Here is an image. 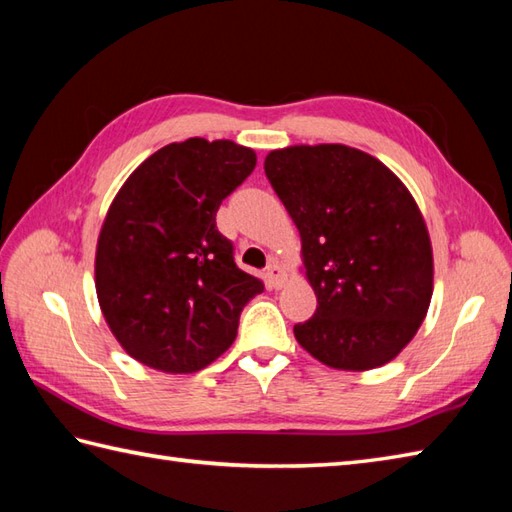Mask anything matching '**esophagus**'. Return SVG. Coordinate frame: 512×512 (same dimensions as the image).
Wrapping results in <instances>:
<instances>
[{
    "label": "esophagus",
    "mask_w": 512,
    "mask_h": 512,
    "mask_svg": "<svg viewBox=\"0 0 512 512\" xmlns=\"http://www.w3.org/2000/svg\"><path fill=\"white\" fill-rule=\"evenodd\" d=\"M266 275H268L270 284H273V288H281V286H284L286 273H284V266H281L279 259H270V264H268V268H266Z\"/></svg>",
    "instance_id": "esophagus-1"
}]
</instances>
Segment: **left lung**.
Instances as JSON below:
<instances>
[{"mask_svg":"<svg viewBox=\"0 0 512 512\" xmlns=\"http://www.w3.org/2000/svg\"><path fill=\"white\" fill-rule=\"evenodd\" d=\"M266 178L301 235L317 312L295 339L345 372L389 363L433 295V250L416 200L383 162L347 145L270 151Z\"/></svg>","mask_w":512,"mask_h":512,"instance_id":"left-lung-1","label":"left lung"}]
</instances>
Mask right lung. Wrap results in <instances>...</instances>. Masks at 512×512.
<instances>
[{"label": "right lung", "mask_w": 512, "mask_h": 512, "mask_svg": "<svg viewBox=\"0 0 512 512\" xmlns=\"http://www.w3.org/2000/svg\"><path fill=\"white\" fill-rule=\"evenodd\" d=\"M255 165L233 140L189 138L151 154L116 193L96 244V297L138 363L193 374L235 341L264 281L237 268L215 213Z\"/></svg>", "instance_id": "right-lung-1"}]
</instances>
